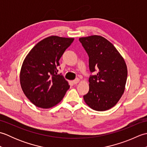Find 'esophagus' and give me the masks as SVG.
<instances>
[{
	"label": "esophagus",
	"instance_id": "esophagus-1",
	"mask_svg": "<svg viewBox=\"0 0 147 147\" xmlns=\"http://www.w3.org/2000/svg\"><path fill=\"white\" fill-rule=\"evenodd\" d=\"M79 82H80V80L78 78H76L73 81V84H74V85H76V84Z\"/></svg>",
	"mask_w": 147,
	"mask_h": 147
}]
</instances>
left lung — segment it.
Wrapping results in <instances>:
<instances>
[{
    "label": "left lung",
    "mask_w": 147,
    "mask_h": 147,
    "mask_svg": "<svg viewBox=\"0 0 147 147\" xmlns=\"http://www.w3.org/2000/svg\"><path fill=\"white\" fill-rule=\"evenodd\" d=\"M89 57V69L95 75L89 78V91L83 96L90 108L104 111L117 104L123 95L127 80V66L123 57L104 37L92 35L79 39Z\"/></svg>",
    "instance_id": "obj_1"
}]
</instances>
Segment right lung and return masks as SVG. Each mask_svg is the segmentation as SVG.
<instances>
[{
	"label": "right lung",
	"mask_w": 147,
	"mask_h": 147,
	"mask_svg": "<svg viewBox=\"0 0 147 147\" xmlns=\"http://www.w3.org/2000/svg\"><path fill=\"white\" fill-rule=\"evenodd\" d=\"M73 41V38L49 36L37 43L24 59L20 72L21 86L36 107H54L69 88L68 82L57 72L59 59Z\"/></svg>",
	"instance_id": "obj_1"
}]
</instances>
